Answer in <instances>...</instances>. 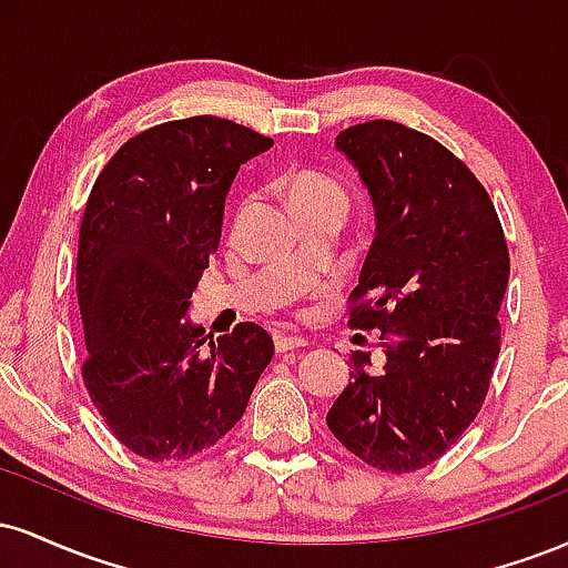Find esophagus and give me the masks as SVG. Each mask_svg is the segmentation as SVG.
<instances>
[{
    "mask_svg": "<svg viewBox=\"0 0 568 568\" xmlns=\"http://www.w3.org/2000/svg\"><path fill=\"white\" fill-rule=\"evenodd\" d=\"M306 338L298 336V334H285V331H275V349L277 352H288V349H298V347H306Z\"/></svg>",
    "mask_w": 568,
    "mask_h": 568,
    "instance_id": "1",
    "label": "esophagus"
}]
</instances>
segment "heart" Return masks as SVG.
<instances>
[{
    "label": "heart",
    "mask_w": 568,
    "mask_h": 568,
    "mask_svg": "<svg viewBox=\"0 0 568 568\" xmlns=\"http://www.w3.org/2000/svg\"><path fill=\"white\" fill-rule=\"evenodd\" d=\"M285 189H288V197L296 211L312 205H336L347 207V192L338 181L331 175L317 173V171H293L285 179Z\"/></svg>",
    "instance_id": "heart-1"
}]
</instances>
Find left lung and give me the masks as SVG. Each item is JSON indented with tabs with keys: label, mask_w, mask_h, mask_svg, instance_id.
Wrapping results in <instances>:
<instances>
[{
	"label": "left lung",
	"mask_w": 568,
	"mask_h": 568,
	"mask_svg": "<svg viewBox=\"0 0 568 568\" xmlns=\"http://www.w3.org/2000/svg\"><path fill=\"white\" fill-rule=\"evenodd\" d=\"M374 205V243L349 312L382 331L384 366L352 355L331 433L371 467L410 473L454 446L484 406L499 357L510 253L480 181L429 135L393 120L336 135Z\"/></svg>",
	"instance_id": "1"
}]
</instances>
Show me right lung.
<instances>
[{"mask_svg": "<svg viewBox=\"0 0 568 568\" xmlns=\"http://www.w3.org/2000/svg\"><path fill=\"white\" fill-rule=\"evenodd\" d=\"M272 143L221 116L162 122L90 192L77 253L82 376L114 438L143 459H186L224 438L275 355L262 325L213 338L186 317L234 175Z\"/></svg>", "mask_w": 568, "mask_h": 568, "instance_id": "obj_1", "label": "right lung"}]
</instances>
